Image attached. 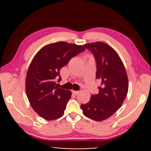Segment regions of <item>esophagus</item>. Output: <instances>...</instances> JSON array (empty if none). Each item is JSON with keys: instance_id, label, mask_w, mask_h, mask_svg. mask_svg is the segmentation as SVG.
<instances>
[{"instance_id": "esophagus-1", "label": "esophagus", "mask_w": 151, "mask_h": 151, "mask_svg": "<svg viewBox=\"0 0 151 151\" xmlns=\"http://www.w3.org/2000/svg\"><path fill=\"white\" fill-rule=\"evenodd\" d=\"M72 93L74 95H77L79 93V91H72Z\"/></svg>"}]
</instances>
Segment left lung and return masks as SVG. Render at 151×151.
I'll return each mask as SVG.
<instances>
[{"label": "left lung", "instance_id": "left-lung-1", "mask_svg": "<svg viewBox=\"0 0 151 151\" xmlns=\"http://www.w3.org/2000/svg\"><path fill=\"white\" fill-rule=\"evenodd\" d=\"M93 53L96 63L99 93L89 102L81 104L84 115L95 121H103L114 114L127 97L129 82L125 67L116 51L102 42L84 45Z\"/></svg>", "mask_w": 151, "mask_h": 151}]
</instances>
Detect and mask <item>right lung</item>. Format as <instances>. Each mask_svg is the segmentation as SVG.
<instances>
[{
    "mask_svg": "<svg viewBox=\"0 0 151 151\" xmlns=\"http://www.w3.org/2000/svg\"><path fill=\"white\" fill-rule=\"evenodd\" d=\"M85 50L84 46L58 42L42 47L32 60L26 77V93L31 106L41 117L53 120L64 115L71 92L58 88L60 70L72 58Z\"/></svg>",
    "mask_w": 151,
    "mask_h": 151,
    "instance_id": "obj_1",
    "label": "right lung"
}]
</instances>
